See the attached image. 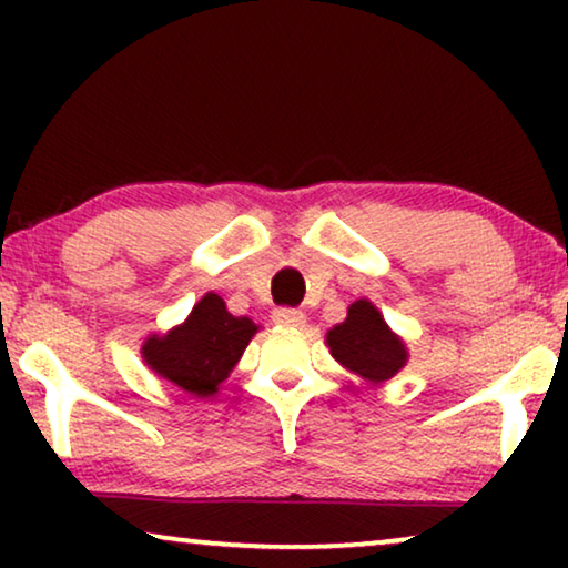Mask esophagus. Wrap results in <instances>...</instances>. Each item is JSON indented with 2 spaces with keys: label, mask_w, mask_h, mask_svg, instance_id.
<instances>
[{
  "label": "esophagus",
  "mask_w": 568,
  "mask_h": 568,
  "mask_svg": "<svg viewBox=\"0 0 568 568\" xmlns=\"http://www.w3.org/2000/svg\"><path fill=\"white\" fill-rule=\"evenodd\" d=\"M274 321L278 325H290V328H300V325H305V313L297 307H276L274 310Z\"/></svg>",
  "instance_id": "1"
}]
</instances>
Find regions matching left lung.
<instances>
[{
    "mask_svg": "<svg viewBox=\"0 0 568 568\" xmlns=\"http://www.w3.org/2000/svg\"><path fill=\"white\" fill-rule=\"evenodd\" d=\"M325 344L333 359L369 383H385L408 362L406 344L387 328L379 310L367 300H356L348 307L346 321L333 325Z\"/></svg>",
    "mask_w": 568,
    "mask_h": 568,
    "instance_id": "obj_1",
    "label": "left lung"
}]
</instances>
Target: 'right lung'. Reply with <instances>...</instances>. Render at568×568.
<instances>
[{
	"instance_id": "right-lung-1",
	"label": "right lung",
	"mask_w": 568,
	"mask_h": 568,
	"mask_svg": "<svg viewBox=\"0 0 568 568\" xmlns=\"http://www.w3.org/2000/svg\"><path fill=\"white\" fill-rule=\"evenodd\" d=\"M258 331L251 317H235L220 294L209 292L191 315L165 336H150L142 346L146 367L181 390L209 398L220 390L245 346Z\"/></svg>"
}]
</instances>
